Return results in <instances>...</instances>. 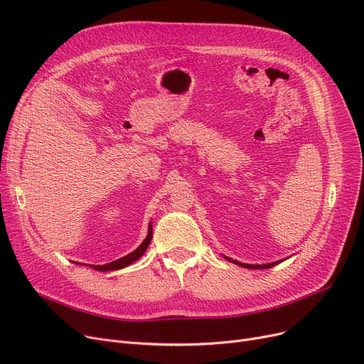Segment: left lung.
I'll use <instances>...</instances> for the list:
<instances>
[{
    "instance_id": "obj_1",
    "label": "left lung",
    "mask_w": 364,
    "mask_h": 364,
    "mask_svg": "<svg viewBox=\"0 0 364 364\" xmlns=\"http://www.w3.org/2000/svg\"><path fill=\"white\" fill-rule=\"evenodd\" d=\"M225 259H228V261L233 262V264H237V265L243 267V269H255V270H258V269H272V267H274L276 264H279V262H280V261H277V262H270V264L254 265V264H243V262H239V261H236V259H232V258H228V257H225Z\"/></svg>"
}]
</instances>
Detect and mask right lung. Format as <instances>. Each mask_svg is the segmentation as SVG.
I'll use <instances>...</instances> for the list:
<instances>
[{
  "label": "right lung",
  "mask_w": 364,
  "mask_h": 364,
  "mask_svg": "<svg viewBox=\"0 0 364 364\" xmlns=\"http://www.w3.org/2000/svg\"><path fill=\"white\" fill-rule=\"evenodd\" d=\"M151 236H153V230H151V223H150V224H149L147 236H146L144 242L137 247L136 251L128 254V255H125V257H122V258H119V259H117V261H112V262H109V264H105V265H90V267H92V269L97 270V272H112V270L124 269V267H128V265L132 264L134 261H137V259L146 252L147 246H149V243H150V240H151Z\"/></svg>",
  "instance_id": "right-lung-1"
}]
</instances>
